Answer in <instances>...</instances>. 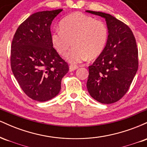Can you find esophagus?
<instances>
[{
	"mask_svg": "<svg viewBox=\"0 0 147 147\" xmlns=\"http://www.w3.org/2000/svg\"><path fill=\"white\" fill-rule=\"evenodd\" d=\"M78 68H79V66H77V65H70V66H69V70H70V71H74V70H77Z\"/></svg>",
	"mask_w": 147,
	"mask_h": 147,
	"instance_id": "34e87169",
	"label": "esophagus"
}]
</instances>
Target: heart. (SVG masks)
Instances as JSON below:
<instances>
[{
	"instance_id": "obj_1",
	"label": "heart",
	"mask_w": 147,
	"mask_h": 147,
	"mask_svg": "<svg viewBox=\"0 0 147 147\" xmlns=\"http://www.w3.org/2000/svg\"><path fill=\"white\" fill-rule=\"evenodd\" d=\"M109 38V30L103 21H97L82 13H73L65 16L60 28L51 34L52 45L61 55H64L71 46L65 59L69 63H79L99 57L104 51Z\"/></svg>"
}]
</instances>
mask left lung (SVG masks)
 Wrapping results in <instances>:
<instances>
[{"label": "left lung", "instance_id": "8db88e82", "mask_svg": "<svg viewBox=\"0 0 147 147\" xmlns=\"http://www.w3.org/2000/svg\"><path fill=\"white\" fill-rule=\"evenodd\" d=\"M86 11L104 18L109 30L104 51L88 67V91L97 102L112 104L125 95L137 72L138 51L136 38L129 26L112 15Z\"/></svg>", "mask_w": 147, "mask_h": 147}]
</instances>
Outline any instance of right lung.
Returning a JSON list of instances; mask_svg holds the SVG:
<instances>
[{
  "instance_id": "1",
  "label": "right lung",
  "mask_w": 147,
  "mask_h": 147,
  "mask_svg": "<svg viewBox=\"0 0 147 147\" xmlns=\"http://www.w3.org/2000/svg\"><path fill=\"white\" fill-rule=\"evenodd\" d=\"M61 9L34 13L16 30L11 46V68L28 97L45 102L59 93L68 65L53 48L50 26Z\"/></svg>"
}]
</instances>
